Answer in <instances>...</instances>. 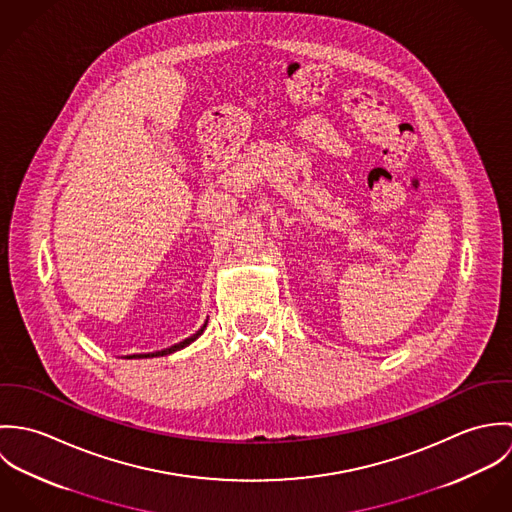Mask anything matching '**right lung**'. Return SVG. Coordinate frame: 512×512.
Returning <instances> with one entry per match:
<instances>
[{
    "mask_svg": "<svg viewBox=\"0 0 512 512\" xmlns=\"http://www.w3.org/2000/svg\"><path fill=\"white\" fill-rule=\"evenodd\" d=\"M205 327H207V321H205V325H203L195 335H191L189 339H185V341H181V343H177V345H173V347H169V349L155 351V353H144V355H128L126 359H153V357H165V355H171V353H175V351H181L183 347H187V345H191L195 339H199V337L203 335Z\"/></svg>",
    "mask_w": 512,
    "mask_h": 512,
    "instance_id": "1",
    "label": "right lung"
}]
</instances>
